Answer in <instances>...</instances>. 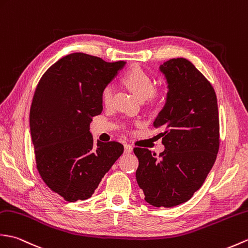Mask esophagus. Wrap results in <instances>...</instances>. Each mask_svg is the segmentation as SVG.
Masks as SVG:
<instances>
[{
  "label": "esophagus",
  "instance_id": "esophagus-1",
  "mask_svg": "<svg viewBox=\"0 0 248 248\" xmlns=\"http://www.w3.org/2000/svg\"><path fill=\"white\" fill-rule=\"evenodd\" d=\"M133 151V148L130 145H124V153H131Z\"/></svg>",
  "mask_w": 248,
  "mask_h": 248
}]
</instances>
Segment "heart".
I'll list each match as a JSON object with an SVG mask.
<instances>
[{
    "instance_id": "1",
    "label": "heart",
    "mask_w": 248,
    "mask_h": 248,
    "mask_svg": "<svg viewBox=\"0 0 248 248\" xmlns=\"http://www.w3.org/2000/svg\"><path fill=\"white\" fill-rule=\"evenodd\" d=\"M124 82L125 85L133 92V93L140 97V99H155L159 96V91L153 89V81L146 71L141 67H133L124 75ZM114 89L111 84L106 85L101 92V99L105 105L108 106L112 101Z\"/></svg>"
}]
</instances>
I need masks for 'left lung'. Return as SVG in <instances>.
I'll return each instance as SVG.
<instances>
[{
    "label": "left lung",
    "instance_id": "left-lung-1",
    "mask_svg": "<svg viewBox=\"0 0 248 248\" xmlns=\"http://www.w3.org/2000/svg\"><path fill=\"white\" fill-rule=\"evenodd\" d=\"M168 83L166 103L153 125L162 128L164 152L134 148L136 181L146 202L173 207L187 202L202 187L220 146L216 92L204 75L184 58L159 66Z\"/></svg>",
    "mask_w": 248,
    "mask_h": 248
}]
</instances>
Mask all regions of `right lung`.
<instances>
[{
	"instance_id": "right-lung-1",
	"label": "right lung",
	"mask_w": 248,
	"mask_h": 248,
	"mask_svg": "<svg viewBox=\"0 0 248 248\" xmlns=\"http://www.w3.org/2000/svg\"><path fill=\"white\" fill-rule=\"evenodd\" d=\"M124 64L74 53L54 63L37 85L30 113L37 169L67 202L91 198L124 152L117 141L95 145L90 124L102 112V89Z\"/></svg>"
}]
</instances>
